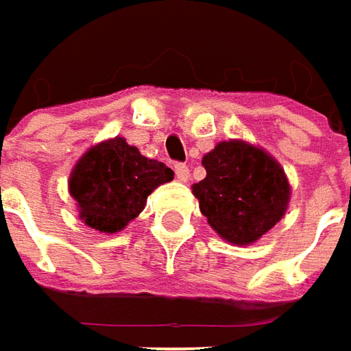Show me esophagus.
Returning <instances> with one entry per match:
<instances>
[{
    "label": "esophagus",
    "instance_id": "obj_1",
    "mask_svg": "<svg viewBox=\"0 0 351 351\" xmlns=\"http://www.w3.org/2000/svg\"><path fill=\"white\" fill-rule=\"evenodd\" d=\"M173 170H176V178H178L180 181L185 183V181L189 180V168H187L185 164H176V166H173Z\"/></svg>",
    "mask_w": 351,
    "mask_h": 351
}]
</instances>
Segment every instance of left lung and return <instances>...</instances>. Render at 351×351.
Wrapping results in <instances>:
<instances>
[{
    "label": "left lung",
    "instance_id": "8db88e82",
    "mask_svg": "<svg viewBox=\"0 0 351 351\" xmlns=\"http://www.w3.org/2000/svg\"><path fill=\"white\" fill-rule=\"evenodd\" d=\"M206 178L193 185L199 208L218 236L251 245L282 220L291 197L284 168L265 148L222 141L203 156Z\"/></svg>",
    "mask_w": 351,
    "mask_h": 351
}]
</instances>
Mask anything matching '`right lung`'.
<instances>
[{
	"label": "right lung",
	"mask_w": 351,
	"mask_h": 351,
	"mask_svg": "<svg viewBox=\"0 0 351 351\" xmlns=\"http://www.w3.org/2000/svg\"><path fill=\"white\" fill-rule=\"evenodd\" d=\"M173 180V171L150 160L123 137L90 147L69 176V195L84 224L100 234L121 232L143 213L150 193Z\"/></svg>",
	"instance_id": "1"
}]
</instances>
